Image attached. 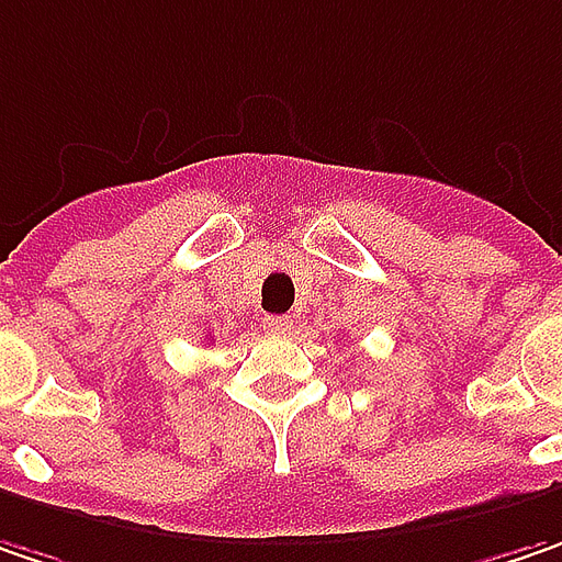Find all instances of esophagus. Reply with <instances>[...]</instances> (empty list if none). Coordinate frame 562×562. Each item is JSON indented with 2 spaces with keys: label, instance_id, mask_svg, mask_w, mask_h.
Segmentation results:
<instances>
[{
  "label": "esophagus",
  "instance_id": "1",
  "mask_svg": "<svg viewBox=\"0 0 562 562\" xmlns=\"http://www.w3.org/2000/svg\"><path fill=\"white\" fill-rule=\"evenodd\" d=\"M263 327L273 333H289L292 329V317H263Z\"/></svg>",
  "mask_w": 562,
  "mask_h": 562
}]
</instances>
